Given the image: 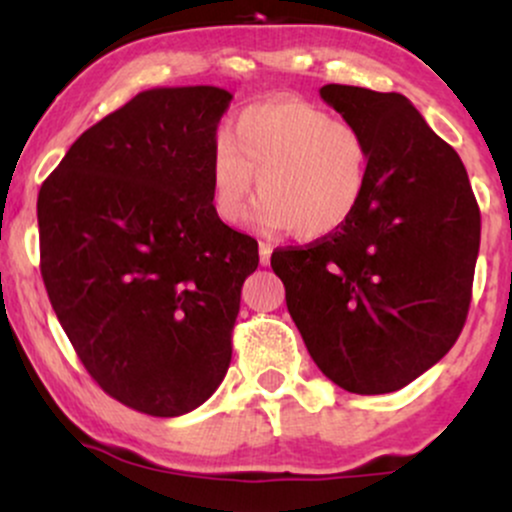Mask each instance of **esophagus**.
<instances>
[{"label": "esophagus", "mask_w": 512, "mask_h": 512, "mask_svg": "<svg viewBox=\"0 0 512 512\" xmlns=\"http://www.w3.org/2000/svg\"><path fill=\"white\" fill-rule=\"evenodd\" d=\"M272 245L269 243H260V264L262 267H267L269 260H272Z\"/></svg>", "instance_id": "esophagus-1"}]
</instances>
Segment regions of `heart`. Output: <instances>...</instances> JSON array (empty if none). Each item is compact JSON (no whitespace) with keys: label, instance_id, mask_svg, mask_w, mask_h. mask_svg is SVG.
Returning <instances> with one entry per match:
<instances>
[{"label":"heart","instance_id":"b5f03b06","mask_svg":"<svg viewBox=\"0 0 512 512\" xmlns=\"http://www.w3.org/2000/svg\"><path fill=\"white\" fill-rule=\"evenodd\" d=\"M257 175L262 231L303 240L337 233L354 219L370 180L366 134L313 103L279 98L245 108L211 158L219 219L243 216Z\"/></svg>","mask_w":512,"mask_h":512}]
</instances>
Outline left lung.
<instances>
[{"mask_svg":"<svg viewBox=\"0 0 512 512\" xmlns=\"http://www.w3.org/2000/svg\"><path fill=\"white\" fill-rule=\"evenodd\" d=\"M322 101L366 134L354 219L272 252L317 368L356 395L402 390L452 349L472 301L481 216L460 156L402 93L327 84Z\"/></svg>","mask_w":512,"mask_h":512,"instance_id":"1","label":"left lung"}]
</instances>
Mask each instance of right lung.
I'll return each instance as SVG.
<instances>
[{"instance_id":"right-lung-1","label":"right lung","mask_w":512,"mask_h":512,"mask_svg":"<svg viewBox=\"0 0 512 512\" xmlns=\"http://www.w3.org/2000/svg\"><path fill=\"white\" fill-rule=\"evenodd\" d=\"M216 86L151 88L86 129L38 195L40 274L93 380L129 409L182 416L231 363L257 240L211 199Z\"/></svg>"}]
</instances>
